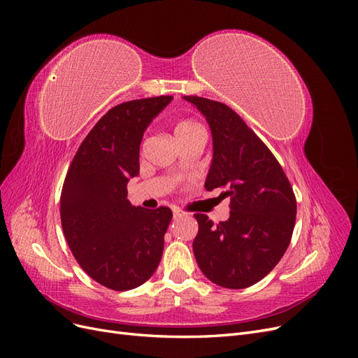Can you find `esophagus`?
<instances>
[{
	"label": "esophagus",
	"mask_w": 358,
	"mask_h": 358,
	"mask_svg": "<svg viewBox=\"0 0 358 358\" xmlns=\"http://www.w3.org/2000/svg\"><path fill=\"white\" fill-rule=\"evenodd\" d=\"M185 213H183L180 209H178V208H173V218H180V216H183Z\"/></svg>",
	"instance_id": "obj_1"
}]
</instances>
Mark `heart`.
<instances>
[{"label":"heart","mask_w":358,"mask_h":358,"mask_svg":"<svg viewBox=\"0 0 358 358\" xmlns=\"http://www.w3.org/2000/svg\"><path fill=\"white\" fill-rule=\"evenodd\" d=\"M203 133V129L199 124H196L194 121H189V119H183V121H179L175 125V136L178 140L191 137L194 134Z\"/></svg>","instance_id":"1"}]
</instances>
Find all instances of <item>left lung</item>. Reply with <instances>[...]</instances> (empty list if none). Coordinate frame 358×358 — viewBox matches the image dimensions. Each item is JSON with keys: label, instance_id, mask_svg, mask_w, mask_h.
Returning a JSON list of instances; mask_svg holds the SVG:
<instances>
[{"label": "left lung", "instance_id": "8db88e82", "mask_svg": "<svg viewBox=\"0 0 358 358\" xmlns=\"http://www.w3.org/2000/svg\"><path fill=\"white\" fill-rule=\"evenodd\" d=\"M206 117L213 157L204 188L230 197V218L213 225L196 213L199 234L192 251L213 284L241 289L262 280L285 254L296 224L297 203L282 167L243 119L229 106L183 96ZM220 196V197H221Z\"/></svg>", "mask_w": 358, "mask_h": 358}]
</instances>
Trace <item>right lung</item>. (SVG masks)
Wrapping results in <instances>:
<instances>
[{
  "mask_svg": "<svg viewBox=\"0 0 358 358\" xmlns=\"http://www.w3.org/2000/svg\"><path fill=\"white\" fill-rule=\"evenodd\" d=\"M173 96L112 107L82 142L61 192V224L80 267L116 291L133 289L155 273L173 218L169 208L131 206L127 183L138 175L140 143Z\"/></svg>",
  "mask_w": 358,
  "mask_h": 358,
  "instance_id": "obj_1",
  "label": "right lung"
}]
</instances>
